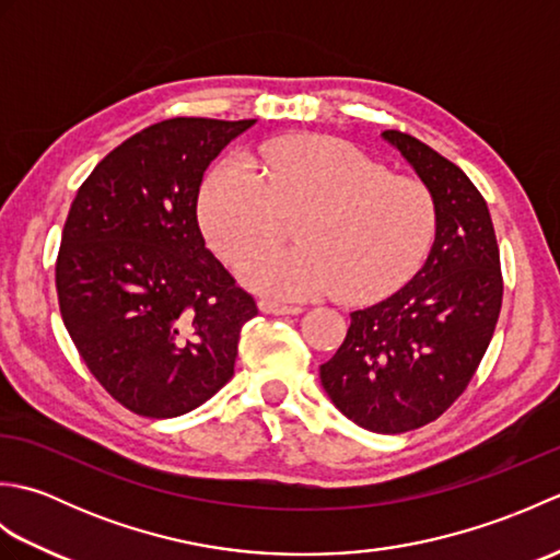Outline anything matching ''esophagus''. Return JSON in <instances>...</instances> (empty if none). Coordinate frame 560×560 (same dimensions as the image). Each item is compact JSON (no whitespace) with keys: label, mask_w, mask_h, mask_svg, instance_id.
Wrapping results in <instances>:
<instances>
[{"label":"esophagus","mask_w":560,"mask_h":560,"mask_svg":"<svg viewBox=\"0 0 560 560\" xmlns=\"http://www.w3.org/2000/svg\"><path fill=\"white\" fill-rule=\"evenodd\" d=\"M259 311L267 315H299V313H303V307L277 303V301H259Z\"/></svg>","instance_id":"esophagus-1"}]
</instances>
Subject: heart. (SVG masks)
<instances>
[{
  "instance_id": "obj_1",
  "label": "heart",
  "mask_w": 560,
  "mask_h": 560,
  "mask_svg": "<svg viewBox=\"0 0 560 560\" xmlns=\"http://www.w3.org/2000/svg\"><path fill=\"white\" fill-rule=\"evenodd\" d=\"M303 210L302 214L300 211ZM283 212H300L301 246L260 250L280 234ZM209 243L241 279L271 299L337 293L368 303L401 289L421 269L438 231L435 199L421 180L339 139L279 137L253 161L231 159L199 195Z\"/></svg>"
}]
</instances>
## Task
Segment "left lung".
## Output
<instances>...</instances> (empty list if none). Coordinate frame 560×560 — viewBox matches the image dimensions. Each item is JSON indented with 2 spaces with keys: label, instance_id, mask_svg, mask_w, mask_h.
<instances>
[{
  "label": "left lung",
  "instance_id": "obj_1",
  "mask_svg": "<svg viewBox=\"0 0 560 560\" xmlns=\"http://www.w3.org/2000/svg\"><path fill=\"white\" fill-rule=\"evenodd\" d=\"M383 139L431 189L435 241L407 287L351 313L319 380L355 425L407 433L467 389L501 315L503 277L489 207L469 177L411 135L387 129Z\"/></svg>",
  "mask_w": 560,
  "mask_h": 560
}]
</instances>
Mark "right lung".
<instances>
[{
  "label": "right lung",
  "instance_id": "1",
  "mask_svg": "<svg viewBox=\"0 0 560 560\" xmlns=\"http://www.w3.org/2000/svg\"><path fill=\"white\" fill-rule=\"evenodd\" d=\"M253 125H151L71 201L55 267L59 313L93 377L139 416L192 411L233 377L257 305L207 249L197 197L209 163Z\"/></svg>",
  "mask_w": 560,
  "mask_h": 560
}]
</instances>
